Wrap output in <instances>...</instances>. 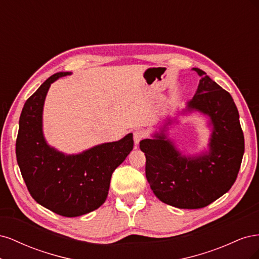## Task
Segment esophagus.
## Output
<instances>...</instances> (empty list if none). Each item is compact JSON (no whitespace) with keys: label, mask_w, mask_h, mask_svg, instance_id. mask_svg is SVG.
I'll return each mask as SVG.
<instances>
[{"label":"esophagus","mask_w":259,"mask_h":259,"mask_svg":"<svg viewBox=\"0 0 259 259\" xmlns=\"http://www.w3.org/2000/svg\"><path fill=\"white\" fill-rule=\"evenodd\" d=\"M145 137H146V134H145V132L143 130H136L134 132V143H135V145L137 146L140 140L144 139Z\"/></svg>","instance_id":"obj_1"}]
</instances>
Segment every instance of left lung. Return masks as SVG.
I'll list each match as a JSON object with an SVG mask.
<instances>
[{
	"label": "left lung",
	"instance_id": "1",
	"mask_svg": "<svg viewBox=\"0 0 259 259\" xmlns=\"http://www.w3.org/2000/svg\"><path fill=\"white\" fill-rule=\"evenodd\" d=\"M201 80L185 111L209 117V151L195 156L180 153L167 139L165 126L152 139L140 142L146 155V177L155 197L178 208H202L221 198L234 184L244 153L239 112L230 94L201 69Z\"/></svg>",
	"mask_w": 259,
	"mask_h": 259
}]
</instances>
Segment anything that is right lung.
<instances>
[{
    "mask_svg": "<svg viewBox=\"0 0 259 259\" xmlns=\"http://www.w3.org/2000/svg\"><path fill=\"white\" fill-rule=\"evenodd\" d=\"M69 72L49 77L30 96L19 119L16 158L28 190L38 204L65 217L97 209L108 195L114 169L133 150V134L93 147L79 154H64L46 143L42 114L53 82Z\"/></svg>",
    "mask_w": 259,
    "mask_h": 259,
    "instance_id": "obj_1",
    "label": "right lung"
}]
</instances>
